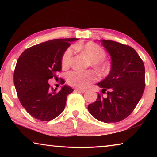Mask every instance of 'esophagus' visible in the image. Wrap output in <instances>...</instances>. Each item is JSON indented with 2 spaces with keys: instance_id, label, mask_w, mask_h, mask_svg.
<instances>
[{
  "instance_id": "esophagus-1",
  "label": "esophagus",
  "mask_w": 157,
  "mask_h": 157,
  "mask_svg": "<svg viewBox=\"0 0 157 157\" xmlns=\"http://www.w3.org/2000/svg\"><path fill=\"white\" fill-rule=\"evenodd\" d=\"M75 91L79 92V93H84L85 91H86V90H84V89H75Z\"/></svg>"
}]
</instances>
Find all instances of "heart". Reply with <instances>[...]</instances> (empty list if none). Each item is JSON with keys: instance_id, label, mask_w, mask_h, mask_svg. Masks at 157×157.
<instances>
[{"instance_id": "1", "label": "heart", "mask_w": 157, "mask_h": 157, "mask_svg": "<svg viewBox=\"0 0 157 157\" xmlns=\"http://www.w3.org/2000/svg\"><path fill=\"white\" fill-rule=\"evenodd\" d=\"M74 48L86 55L91 61V65L100 72L104 73L109 68V64L104 59L107 56L105 50L99 45L94 42H88L82 45H75ZM73 51L71 48H68L63 53L62 66L63 68H68L72 63ZM98 78L97 73L94 71H72L66 75V80L69 85L76 88L84 89Z\"/></svg>"}]
</instances>
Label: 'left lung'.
I'll list each match as a JSON object with an SVG mask.
<instances>
[{
	"label": "left lung",
	"instance_id": "1",
	"mask_svg": "<svg viewBox=\"0 0 157 157\" xmlns=\"http://www.w3.org/2000/svg\"><path fill=\"white\" fill-rule=\"evenodd\" d=\"M111 58L109 75L98 84L103 96L98 94L95 102L89 105V113L106 123L124 120L132 113L144 91L145 66L136 50L127 45L101 40Z\"/></svg>",
	"mask_w": 157,
	"mask_h": 157
}]
</instances>
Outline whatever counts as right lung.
<instances>
[{
    "instance_id": "obj_1",
    "label": "right lung",
    "mask_w": 157,
    "mask_h": 157,
    "mask_svg": "<svg viewBox=\"0 0 157 157\" xmlns=\"http://www.w3.org/2000/svg\"><path fill=\"white\" fill-rule=\"evenodd\" d=\"M76 38L52 39L26 49L18 58L14 73V84L21 105L34 118L49 121L65 108L68 95L73 91L64 85L56 91L48 79L57 78L62 70L63 53ZM65 83L61 79V84Z\"/></svg>"
}]
</instances>
